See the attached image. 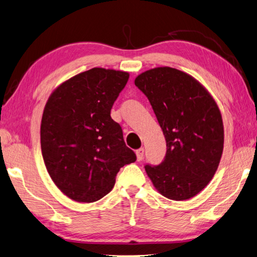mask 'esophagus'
<instances>
[{"instance_id": "esophagus-1", "label": "esophagus", "mask_w": 257, "mask_h": 257, "mask_svg": "<svg viewBox=\"0 0 257 257\" xmlns=\"http://www.w3.org/2000/svg\"><path fill=\"white\" fill-rule=\"evenodd\" d=\"M137 159H138V161H142V159H143V156H144V149L143 148H141V149H139V150H137Z\"/></svg>"}]
</instances>
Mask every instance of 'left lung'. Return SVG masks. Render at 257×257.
Masks as SVG:
<instances>
[{
    "label": "left lung",
    "instance_id": "8db88e82",
    "mask_svg": "<svg viewBox=\"0 0 257 257\" xmlns=\"http://www.w3.org/2000/svg\"><path fill=\"white\" fill-rule=\"evenodd\" d=\"M135 86L147 96L167 142L163 161L145 166L153 186L171 200H186L216 173L224 149L220 110L192 76L171 67L142 72Z\"/></svg>",
    "mask_w": 257,
    "mask_h": 257
}]
</instances>
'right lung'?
<instances>
[{
	"mask_svg": "<svg viewBox=\"0 0 257 257\" xmlns=\"http://www.w3.org/2000/svg\"><path fill=\"white\" fill-rule=\"evenodd\" d=\"M128 72L93 68L53 90L41 119L43 161L55 185L70 199L94 202L107 195L115 177L137 156L110 117Z\"/></svg>",
	"mask_w": 257,
	"mask_h": 257,
	"instance_id": "add662e5",
	"label": "right lung"
}]
</instances>
